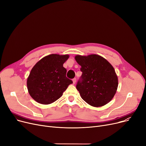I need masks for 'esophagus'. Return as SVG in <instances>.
<instances>
[{
  "mask_svg": "<svg viewBox=\"0 0 146 146\" xmlns=\"http://www.w3.org/2000/svg\"><path fill=\"white\" fill-rule=\"evenodd\" d=\"M76 82V78H74V79H73V84H75Z\"/></svg>",
  "mask_w": 146,
  "mask_h": 146,
  "instance_id": "34e87169",
  "label": "esophagus"
}]
</instances>
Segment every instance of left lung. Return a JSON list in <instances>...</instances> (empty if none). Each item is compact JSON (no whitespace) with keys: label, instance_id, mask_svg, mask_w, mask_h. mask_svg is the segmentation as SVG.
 I'll return each mask as SVG.
<instances>
[{"label":"left lung","instance_id":"obj_1","mask_svg":"<svg viewBox=\"0 0 146 146\" xmlns=\"http://www.w3.org/2000/svg\"><path fill=\"white\" fill-rule=\"evenodd\" d=\"M75 60L82 72L76 85L81 98L94 107L109 103L118 88V80L113 66L97 54L76 55Z\"/></svg>","mask_w":146,"mask_h":146}]
</instances>
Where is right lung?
<instances>
[{"instance_id": "1", "label": "right lung", "mask_w": 146, "mask_h": 146, "mask_svg": "<svg viewBox=\"0 0 146 146\" xmlns=\"http://www.w3.org/2000/svg\"><path fill=\"white\" fill-rule=\"evenodd\" d=\"M68 58V54H52L41 58L33 67L27 85L30 96L36 102L44 105L55 102L73 83L66 77L67 70L63 67Z\"/></svg>"}]
</instances>
